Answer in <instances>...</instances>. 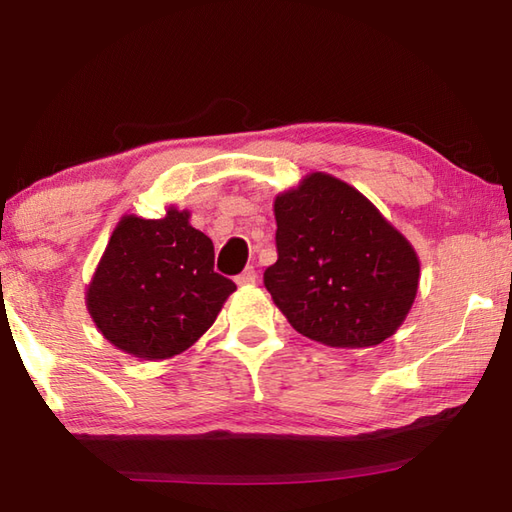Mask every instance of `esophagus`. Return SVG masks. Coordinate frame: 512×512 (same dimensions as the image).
I'll return each instance as SVG.
<instances>
[{
  "instance_id": "esophagus-1",
  "label": "esophagus",
  "mask_w": 512,
  "mask_h": 512,
  "mask_svg": "<svg viewBox=\"0 0 512 512\" xmlns=\"http://www.w3.org/2000/svg\"><path fill=\"white\" fill-rule=\"evenodd\" d=\"M255 281H257V273H255L253 266H248L242 275L235 277V284L237 286H253Z\"/></svg>"
}]
</instances>
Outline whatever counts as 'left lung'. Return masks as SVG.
Listing matches in <instances>:
<instances>
[{"label":"left lung","mask_w":512,"mask_h":512,"mask_svg":"<svg viewBox=\"0 0 512 512\" xmlns=\"http://www.w3.org/2000/svg\"><path fill=\"white\" fill-rule=\"evenodd\" d=\"M277 262L264 284L299 334L378 345L405 323L420 284L416 248L352 184L312 171L273 202Z\"/></svg>","instance_id":"left-lung-1"}]
</instances>
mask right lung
I'll return each mask as SVG.
<instances>
[{"label": "right lung", "instance_id": "obj_1", "mask_svg": "<svg viewBox=\"0 0 512 512\" xmlns=\"http://www.w3.org/2000/svg\"><path fill=\"white\" fill-rule=\"evenodd\" d=\"M189 220L173 204L160 220L125 213L85 288L99 332L140 361L187 352L237 290L215 273L213 242Z\"/></svg>", "mask_w": 512, "mask_h": 512}]
</instances>
